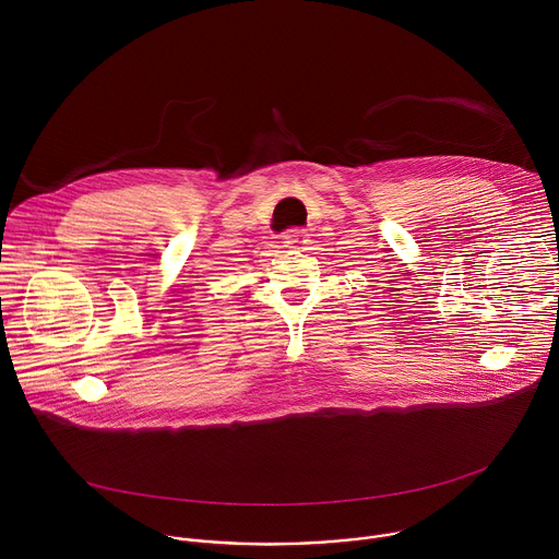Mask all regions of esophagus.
<instances>
[{
	"label": "esophagus",
	"mask_w": 559,
	"mask_h": 559,
	"mask_svg": "<svg viewBox=\"0 0 559 559\" xmlns=\"http://www.w3.org/2000/svg\"><path fill=\"white\" fill-rule=\"evenodd\" d=\"M302 238H305V231L298 229V227H292V229L283 231V243H285L287 248H296L298 243H302Z\"/></svg>",
	"instance_id": "esophagus-1"
}]
</instances>
